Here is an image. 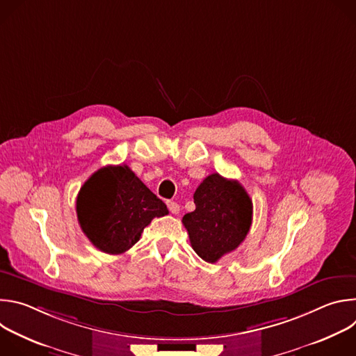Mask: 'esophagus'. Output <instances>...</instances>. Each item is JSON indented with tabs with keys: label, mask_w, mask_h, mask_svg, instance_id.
<instances>
[{
	"label": "esophagus",
	"mask_w": 356,
	"mask_h": 356,
	"mask_svg": "<svg viewBox=\"0 0 356 356\" xmlns=\"http://www.w3.org/2000/svg\"><path fill=\"white\" fill-rule=\"evenodd\" d=\"M168 207H169V211L172 214H179L180 213V206L177 204L176 201H168Z\"/></svg>",
	"instance_id": "1"
}]
</instances>
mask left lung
<instances>
[{
    "mask_svg": "<svg viewBox=\"0 0 356 356\" xmlns=\"http://www.w3.org/2000/svg\"><path fill=\"white\" fill-rule=\"evenodd\" d=\"M193 197L195 210L183 217V225L197 255L216 264L246 238L252 224V200L239 181L218 173L202 180Z\"/></svg>",
    "mask_w": 356,
    "mask_h": 356,
    "instance_id": "8db88e82",
    "label": "left lung"
}]
</instances>
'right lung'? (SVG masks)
<instances>
[{
  "label": "right lung",
  "instance_id": "right-lung-1",
  "mask_svg": "<svg viewBox=\"0 0 356 356\" xmlns=\"http://www.w3.org/2000/svg\"><path fill=\"white\" fill-rule=\"evenodd\" d=\"M76 211L84 235L110 255L131 249L152 220L169 214L165 202L127 165L92 173L79 191Z\"/></svg>",
  "mask_w": 356,
  "mask_h": 356
}]
</instances>
